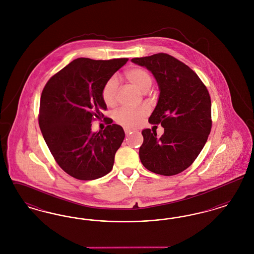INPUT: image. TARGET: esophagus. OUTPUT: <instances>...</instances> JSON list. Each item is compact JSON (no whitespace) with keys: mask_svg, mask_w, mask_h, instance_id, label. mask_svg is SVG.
Returning a JSON list of instances; mask_svg holds the SVG:
<instances>
[{"mask_svg":"<svg viewBox=\"0 0 254 254\" xmlns=\"http://www.w3.org/2000/svg\"><path fill=\"white\" fill-rule=\"evenodd\" d=\"M134 131V129H131V128H129V127H125V133L127 134V135H128L129 133L133 132Z\"/></svg>","mask_w":254,"mask_h":254,"instance_id":"34e87169","label":"esophagus"}]
</instances>
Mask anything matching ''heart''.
Instances as JSON below:
<instances>
[{"instance_id": "heart-1", "label": "heart", "mask_w": 254, "mask_h": 254, "mask_svg": "<svg viewBox=\"0 0 254 254\" xmlns=\"http://www.w3.org/2000/svg\"><path fill=\"white\" fill-rule=\"evenodd\" d=\"M127 79L142 92H146L152 85V77L148 71L141 67H135L126 72ZM118 80L111 77L102 88V99L108 107H114L117 103ZM148 113L146 107L121 108L114 113V119L118 124L127 127H134L141 124Z\"/></svg>"}]
</instances>
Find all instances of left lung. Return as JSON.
Listing matches in <instances>:
<instances>
[{
  "label": "left lung",
  "instance_id": "obj_1",
  "mask_svg": "<svg viewBox=\"0 0 254 254\" xmlns=\"http://www.w3.org/2000/svg\"><path fill=\"white\" fill-rule=\"evenodd\" d=\"M152 73L159 87L157 105L148 122L160 124L164 134L142 130L139 156L145 169L171 176L188 169L203 149L211 129V101L198 75L166 53L134 58Z\"/></svg>",
  "mask_w": 254,
  "mask_h": 254
}]
</instances>
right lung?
<instances>
[{
	"label": "right lung",
	"mask_w": 254,
	"mask_h": 254,
	"mask_svg": "<svg viewBox=\"0 0 254 254\" xmlns=\"http://www.w3.org/2000/svg\"><path fill=\"white\" fill-rule=\"evenodd\" d=\"M127 62L78 58L52 76L42 92L41 131L58 165L76 179L95 180L113 168L125 131L109 120L104 131L93 132L91 122L103 118L102 88Z\"/></svg>",
	"instance_id": "obj_1"
}]
</instances>
